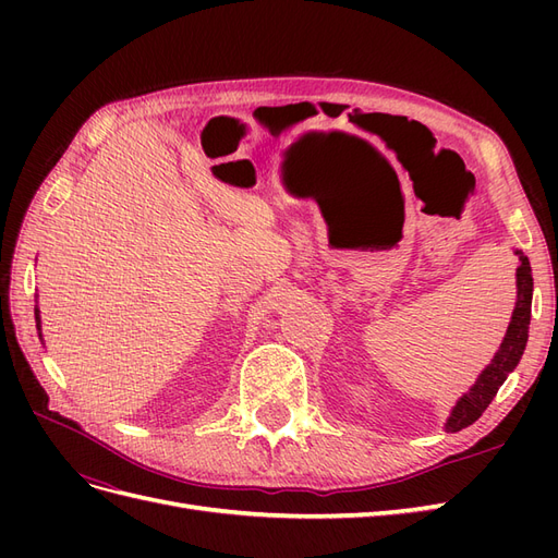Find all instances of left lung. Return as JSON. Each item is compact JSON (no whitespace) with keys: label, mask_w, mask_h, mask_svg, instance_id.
Returning <instances> with one entry per match:
<instances>
[{"label":"left lung","mask_w":558,"mask_h":558,"mask_svg":"<svg viewBox=\"0 0 558 558\" xmlns=\"http://www.w3.org/2000/svg\"><path fill=\"white\" fill-rule=\"evenodd\" d=\"M514 253L519 256L517 302H514V312L510 318L508 332H505L492 363L482 369L475 384H472L468 391L459 400H456V404L451 408V414L447 416V424H445L447 433H459V430L475 424V421L482 416V412L496 398L502 381L508 379V375L519 365V361L523 356V349H526L529 326H531L533 275H531V263L526 256H523V251L517 248Z\"/></svg>","instance_id":"1"}]
</instances>
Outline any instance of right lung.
<instances>
[{
	"label": "right lung",
	"mask_w": 558,
	"mask_h": 558,
	"mask_svg": "<svg viewBox=\"0 0 558 558\" xmlns=\"http://www.w3.org/2000/svg\"><path fill=\"white\" fill-rule=\"evenodd\" d=\"M35 318H37V330H39V337H41V316H39V307L35 310ZM44 340V337H41Z\"/></svg>",
	"instance_id": "obj_1"
}]
</instances>
